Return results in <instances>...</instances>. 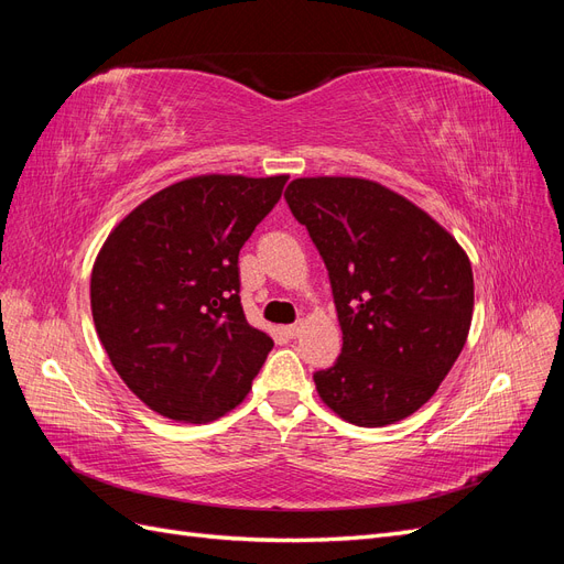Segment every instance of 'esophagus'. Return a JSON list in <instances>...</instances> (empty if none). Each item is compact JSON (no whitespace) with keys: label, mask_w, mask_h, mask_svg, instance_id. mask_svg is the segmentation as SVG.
I'll list each match as a JSON object with an SVG mask.
<instances>
[{"label":"esophagus","mask_w":564,"mask_h":564,"mask_svg":"<svg viewBox=\"0 0 564 564\" xmlns=\"http://www.w3.org/2000/svg\"><path fill=\"white\" fill-rule=\"evenodd\" d=\"M301 329H303V322H294V324H289V327H284V334L289 338H296L301 334Z\"/></svg>","instance_id":"1"}]
</instances>
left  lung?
<instances>
[{
  "label": "left lung",
  "instance_id": "1",
  "mask_svg": "<svg viewBox=\"0 0 564 564\" xmlns=\"http://www.w3.org/2000/svg\"><path fill=\"white\" fill-rule=\"evenodd\" d=\"M284 199L327 265L344 332L334 367L313 373L322 402L365 429L414 414L468 338L466 251L416 204L373 181L296 178Z\"/></svg>",
  "mask_w": 564,
  "mask_h": 564
}]
</instances>
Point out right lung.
I'll return each mask as SVG.
<instances>
[{
    "label": "right lung",
    "instance_id": "add662e5",
    "mask_svg": "<svg viewBox=\"0 0 564 564\" xmlns=\"http://www.w3.org/2000/svg\"><path fill=\"white\" fill-rule=\"evenodd\" d=\"M289 176L164 187L96 256L91 313L112 367L152 412L207 423L240 404L272 350L240 301V249Z\"/></svg>",
    "mask_w": 564,
    "mask_h": 564
}]
</instances>
